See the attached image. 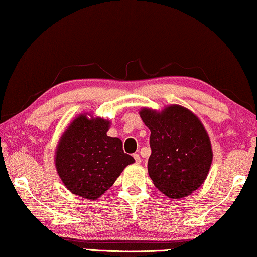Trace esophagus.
<instances>
[{"label": "esophagus", "mask_w": 257, "mask_h": 257, "mask_svg": "<svg viewBox=\"0 0 257 257\" xmlns=\"http://www.w3.org/2000/svg\"><path fill=\"white\" fill-rule=\"evenodd\" d=\"M133 158H135V160H136V162L137 163H140L141 162V158H140V155L139 154H133Z\"/></svg>", "instance_id": "esophagus-1"}]
</instances>
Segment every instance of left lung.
Listing matches in <instances>:
<instances>
[{
	"label": "left lung",
	"mask_w": 257,
	"mask_h": 257,
	"mask_svg": "<svg viewBox=\"0 0 257 257\" xmlns=\"http://www.w3.org/2000/svg\"><path fill=\"white\" fill-rule=\"evenodd\" d=\"M139 114L151 130L148 174L153 184L169 198L189 196L206 180L213 159L202 121L177 104L161 111L143 107Z\"/></svg>",
	"instance_id": "1"
}]
</instances>
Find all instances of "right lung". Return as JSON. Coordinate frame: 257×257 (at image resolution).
<instances>
[{"label":"right lung","instance_id":"right-lung-1","mask_svg":"<svg viewBox=\"0 0 257 257\" xmlns=\"http://www.w3.org/2000/svg\"><path fill=\"white\" fill-rule=\"evenodd\" d=\"M110 120L90 113L79 114L68 125L55 150V168L74 195L97 199L135 162L124 153L119 138L109 137Z\"/></svg>","mask_w":257,"mask_h":257}]
</instances>
